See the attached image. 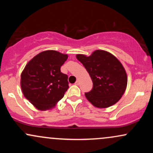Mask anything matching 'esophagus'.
<instances>
[{"label":"esophagus","instance_id":"obj_1","mask_svg":"<svg viewBox=\"0 0 153 153\" xmlns=\"http://www.w3.org/2000/svg\"><path fill=\"white\" fill-rule=\"evenodd\" d=\"M75 85H78L79 84H80V80H76V82H75Z\"/></svg>","mask_w":153,"mask_h":153}]
</instances>
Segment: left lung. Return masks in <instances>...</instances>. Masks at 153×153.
I'll return each mask as SVG.
<instances>
[{
    "label": "left lung",
    "instance_id": "1",
    "mask_svg": "<svg viewBox=\"0 0 153 153\" xmlns=\"http://www.w3.org/2000/svg\"><path fill=\"white\" fill-rule=\"evenodd\" d=\"M93 81L92 90L85 97L97 108H107L122 98L127 85L125 70L118 59L103 50H96L89 57L77 54Z\"/></svg>",
    "mask_w": 153,
    "mask_h": 153
}]
</instances>
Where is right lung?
Returning a JSON list of instances; mask_svg holds the SVG:
<instances>
[{
    "label": "right lung",
    "instance_id": "right-lung-1",
    "mask_svg": "<svg viewBox=\"0 0 153 153\" xmlns=\"http://www.w3.org/2000/svg\"><path fill=\"white\" fill-rule=\"evenodd\" d=\"M67 59V54L57 51H44L31 59L23 71V94L38 109L54 107L69 88L68 75L60 71Z\"/></svg>",
    "mask_w": 153,
    "mask_h": 153
}]
</instances>
